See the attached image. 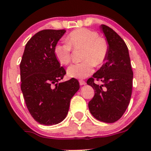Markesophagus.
<instances>
[{
    "label": "esophagus",
    "instance_id": "1",
    "mask_svg": "<svg viewBox=\"0 0 151 151\" xmlns=\"http://www.w3.org/2000/svg\"><path fill=\"white\" fill-rule=\"evenodd\" d=\"M79 84H81V85H84V84H86V82L84 80H79Z\"/></svg>",
    "mask_w": 151,
    "mask_h": 151
}]
</instances>
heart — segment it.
<instances>
[{
  "label": "heart",
  "instance_id": "obj_1",
  "mask_svg": "<svg viewBox=\"0 0 151 151\" xmlns=\"http://www.w3.org/2000/svg\"><path fill=\"white\" fill-rule=\"evenodd\" d=\"M64 42L58 43L54 47V55L58 62L67 65L71 62L73 50L83 49L82 62L69 67L67 74L70 77L84 78L93 72L94 66L101 67L108 56L109 44L105 38L100 37L97 32L85 28L73 30L67 36Z\"/></svg>",
  "mask_w": 151,
  "mask_h": 151
}]
</instances>
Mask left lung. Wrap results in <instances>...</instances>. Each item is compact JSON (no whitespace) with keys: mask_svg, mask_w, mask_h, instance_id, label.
<instances>
[{"mask_svg":"<svg viewBox=\"0 0 151 151\" xmlns=\"http://www.w3.org/2000/svg\"><path fill=\"white\" fill-rule=\"evenodd\" d=\"M109 44L106 62L89 78L87 84L95 91L88 104L89 110L96 119L113 123L123 116L130 103L133 73L128 49L124 40L107 26H101ZM95 81H101V86Z\"/></svg>","mask_w":151,"mask_h":151,"instance_id":"obj_1","label":"left lung"}]
</instances>
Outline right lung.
I'll return each mask as SVG.
<instances>
[{"label": "right lung", "mask_w": 151, "mask_h": 151, "mask_svg": "<svg viewBox=\"0 0 151 151\" xmlns=\"http://www.w3.org/2000/svg\"><path fill=\"white\" fill-rule=\"evenodd\" d=\"M65 29H44L26 44L20 64L21 88L26 105L38 123L53 125L65 119L70 99L79 90L78 80L59 83L66 71L54 55V47Z\"/></svg>", "instance_id": "obj_1"}]
</instances>
